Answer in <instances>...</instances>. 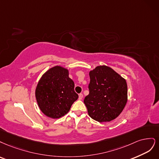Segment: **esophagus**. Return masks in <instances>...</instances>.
<instances>
[{"instance_id":"34e87169","label":"esophagus","mask_w":159,"mask_h":159,"mask_svg":"<svg viewBox=\"0 0 159 159\" xmlns=\"http://www.w3.org/2000/svg\"><path fill=\"white\" fill-rule=\"evenodd\" d=\"M83 94H82V93L79 94V100H82V99H83Z\"/></svg>"}]
</instances>
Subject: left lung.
I'll return each instance as SVG.
<instances>
[{
	"mask_svg": "<svg viewBox=\"0 0 159 159\" xmlns=\"http://www.w3.org/2000/svg\"><path fill=\"white\" fill-rule=\"evenodd\" d=\"M89 75V94L84 100L89 116L100 123L114 120L127 101L125 80L105 65L96 66Z\"/></svg>",
	"mask_w": 159,
	"mask_h": 159,
	"instance_id": "8db88e82",
	"label": "left lung"
}]
</instances>
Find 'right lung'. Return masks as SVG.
Listing matches in <instances>:
<instances>
[{
	"mask_svg": "<svg viewBox=\"0 0 159 159\" xmlns=\"http://www.w3.org/2000/svg\"><path fill=\"white\" fill-rule=\"evenodd\" d=\"M69 71L60 66L51 68L41 78L35 89V98L43 113L57 119L68 113L79 96Z\"/></svg>",
	"mask_w": 159,
	"mask_h": 159,
	"instance_id": "1",
	"label": "right lung"
}]
</instances>
